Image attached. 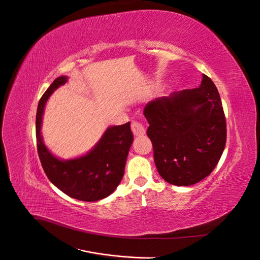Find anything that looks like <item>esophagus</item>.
Masks as SVG:
<instances>
[{
    "mask_svg": "<svg viewBox=\"0 0 260 260\" xmlns=\"http://www.w3.org/2000/svg\"><path fill=\"white\" fill-rule=\"evenodd\" d=\"M131 130L136 137H142L145 135V128L143 127L142 123H140L138 121H132Z\"/></svg>",
    "mask_w": 260,
    "mask_h": 260,
    "instance_id": "34e87169",
    "label": "esophagus"
}]
</instances>
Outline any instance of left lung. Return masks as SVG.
<instances>
[{
    "label": "left lung",
    "instance_id": "left-lung-1",
    "mask_svg": "<svg viewBox=\"0 0 260 260\" xmlns=\"http://www.w3.org/2000/svg\"><path fill=\"white\" fill-rule=\"evenodd\" d=\"M143 114L156 168L165 181L188 186L210 175L226 139L221 100L210 78L203 75L199 88L148 102Z\"/></svg>",
    "mask_w": 260,
    "mask_h": 260
}]
</instances>
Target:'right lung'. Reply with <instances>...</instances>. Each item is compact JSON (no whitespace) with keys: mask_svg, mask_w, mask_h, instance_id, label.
<instances>
[{"mask_svg":"<svg viewBox=\"0 0 260 260\" xmlns=\"http://www.w3.org/2000/svg\"><path fill=\"white\" fill-rule=\"evenodd\" d=\"M67 81V76L56 78L39 102L36 118L39 157L46 176L61 192L79 201L98 202L111 195L119 185L133 142V133L130 122L111 125L84 155L69 159L55 156L44 144L42 119L49 98Z\"/></svg>","mask_w":260,"mask_h":260,"instance_id":"add662e5","label":"right lung"}]
</instances>
